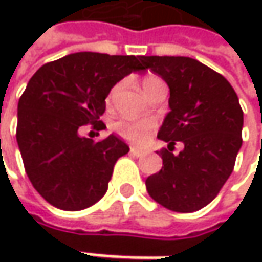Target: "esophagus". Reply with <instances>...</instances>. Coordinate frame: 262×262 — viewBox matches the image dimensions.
Returning a JSON list of instances; mask_svg holds the SVG:
<instances>
[{"instance_id": "esophagus-1", "label": "esophagus", "mask_w": 262, "mask_h": 262, "mask_svg": "<svg viewBox=\"0 0 262 262\" xmlns=\"http://www.w3.org/2000/svg\"><path fill=\"white\" fill-rule=\"evenodd\" d=\"M130 155L136 156V158H139V156H144V155H145V151H144L142 148H136V147H132Z\"/></svg>"}]
</instances>
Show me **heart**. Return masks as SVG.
<instances>
[{
  "label": "heart",
  "mask_w": 262,
  "mask_h": 262,
  "mask_svg": "<svg viewBox=\"0 0 262 262\" xmlns=\"http://www.w3.org/2000/svg\"><path fill=\"white\" fill-rule=\"evenodd\" d=\"M123 83H117L112 86V89L109 91V95H107V101H112L117 94L120 92ZM141 86H142V91L144 94L148 97L150 94H153L158 88H162L165 86L164 80L158 76H153V74H148L145 77H142L141 80ZM114 130L117 132L121 138L130 141L133 144H142L148 139V136L153 133L155 130V124L151 121H132V120H120L114 124Z\"/></svg>",
  "instance_id": "b5f03b06"
}]
</instances>
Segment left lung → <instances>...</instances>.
<instances>
[{"instance_id": "left-lung-1", "label": "left lung", "mask_w": 262, "mask_h": 262, "mask_svg": "<svg viewBox=\"0 0 262 262\" xmlns=\"http://www.w3.org/2000/svg\"><path fill=\"white\" fill-rule=\"evenodd\" d=\"M144 68L170 88V112L158 133L168 144L159 151L161 171L148 176L153 200L176 212L211 203L234 171L243 144V109L231 83L191 57L141 56ZM178 142L184 150L172 153Z\"/></svg>"}]
</instances>
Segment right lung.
Here are the masks:
<instances>
[{
    "mask_svg": "<svg viewBox=\"0 0 262 262\" xmlns=\"http://www.w3.org/2000/svg\"><path fill=\"white\" fill-rule=\"evenodd\" d=\"M141 70V56L83 51L45 63L30 79L18 103L16 141L30 182L50 205L80 211L106 194L129 147L115 135L94 142L79 129H104L111 88Z\"/></svg>",
    "mask_w": 262,
    "mask_h": 262,
    "instance_id": "1",
    "label": "right lung"
}]
</instances>
